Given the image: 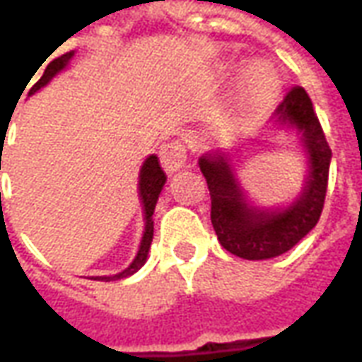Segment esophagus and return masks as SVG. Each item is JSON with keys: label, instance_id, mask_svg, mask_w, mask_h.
<instances>
[{"label": "esophagus", "instance_id": "esophagus-1", "mask_svg": "<svg viewBox=\"0 0 362 362\" xmlns=\"http://www.w3.org/2000/svg\"><path fill=\"white\" fill-rule=\"evenodd\" d=\"M158 158H160V165L166 173H176L178 168L186 165V147L178 139H170L160 145Z\"/></svg>", "mask_w": 362, "mask_h": 362}]
</instances>
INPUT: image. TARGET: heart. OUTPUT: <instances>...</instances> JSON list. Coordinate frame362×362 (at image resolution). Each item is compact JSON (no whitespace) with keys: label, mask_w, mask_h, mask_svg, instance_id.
I'll return each mask as SVG.
<instances>
[{"label":"heart","mask_w":362,"mask_h":362,"mask_svg":"<svg viewBox=\"0 0 362 362\" xmlns=\"http://www.w3.org/2000/svg\"><path fill=\"white\" fill-rule=\"evenodd\" d=\"M244 90H246V96H248L250 103L264 104L277 95L279 79H277V75H275L272 67L258 64V66H252L246 71Z\"/></svg>","instance_id":"b5f03b06"}]
</instances>
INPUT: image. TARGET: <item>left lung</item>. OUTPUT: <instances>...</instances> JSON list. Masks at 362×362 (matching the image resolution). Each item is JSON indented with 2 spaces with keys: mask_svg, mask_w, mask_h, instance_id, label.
<instances>
[{
  "mask_svg": "<svg viewBox=\"0 0 362 362\" xmlns=\"http://www.w3.org/2000/svg\"><path fill=\"white\" fill-rule=\"evenodd\" d=\"M275 119L296 127L308 153L306 186L287 209L264 211L248 204L225 153L199 158L211 196V223L217 238L225 250L244 259H269L288 252L316 227L324 209L332 149L308 93L293 87L277 106Z\"/></svg>",
  "mask_w": 362,
  "mask_h": 362,
  "instance_id": "1",
  "label": "left lung"
}]
</instances>
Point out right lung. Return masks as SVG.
Masks as SVG:
<instances>
[{
  "mask_svg": "<svg viewBox=\"0 0 362 362\" xmlns=\"http://www.w3.org/2000/svg\"><path fill=\"white\" fill-rule=\"evenodd\" d=\"M74 58V52H67V54H62L59 58L52 59L50 64L46 66L44 69L42 77L33 85V89L28 90V95H35L36 90L42 89L46 83L50 81L52 77L56 74H59L64 67L69 64V59ZM38 71V69H36ZM166 176L163 173V168L158 165V158L155 155L147 157V160L143 163L141 170H139V196H141V204H143V211H145V230H143V238L141 244H139V252L135 259L129 264V266L124 269V272L116 273V275H110V277H95L98 281H116V279H124L127 275H134L139 267L145 264L147 259V254H149L151 243H153V213H155V205H157L158 194L160 189L165 186Z\"/></svg>",
  "mask_w": 362,
  "mask_h": 362,
  "instance_id": "obj_1",
  "label": "right lung"
}]
</instances>
